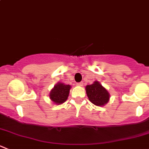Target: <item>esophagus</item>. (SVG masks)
I'll use <instances>...</instances> for the list:
<instances>
[{
  "label": "esophagus",
  "mask_w": 149,
  "mask_h": 149,
  "mask_svg": "<svg viewBox=\"0 0 149 149\" xmlns=\"http://www.w3.org/2000/svg\"><path fill=\"white\" fill-rule=\"evenodd\" d=\"M76 85L79 86H83L84 83H83V82H80V83H77V84H76Z\"/></svg>",
  "instance_id": "1"
}]
</instances>
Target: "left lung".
Here are the masks:
<instances>
[{
	"label": "left lung",
	"mask_w": 149,
	"mask_h": 149,
	"mask_svg": "<svg viewBox=\"0 0 149 149\" xmlns=\"http://www.w3.org/2000/svg\"><path fill=\"white\" fill-rule=\"evenodd\" d=\"M86 92L88 100L98 107L104 106L110 98L109 91L98 81H95L91 85H87L86 86Z\"/></svg>",
	"instance_id": "8db88e82"
}]
</instances>
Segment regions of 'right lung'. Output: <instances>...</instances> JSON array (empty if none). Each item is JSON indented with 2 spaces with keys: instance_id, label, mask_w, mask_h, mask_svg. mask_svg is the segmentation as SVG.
Masks as SVG:
<instances>
[{
  "instance_id": "add662e5",
  "label": "right lung",
  "mask_w": 149,
  "mask_h": 149,
  "mask_svg": "<svg viewBox=\"0 0 149 149\" xmlns=\"http://www.w3.org/2000/svg\"><path fill=\"white\" fill-rule=\"evenodd\" d=\"M70 88V85L58 82L54 86L49 92V99L55 104H62L68 100Z\"/></svg>"
}]
</instances>
